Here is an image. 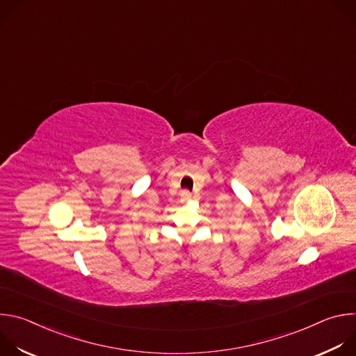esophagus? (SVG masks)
Here are the masks:
<instances>
[{
	"label": "esophagus",
	"instance_id": "1",
	"mask_svg": "<svg viewBox=\"0 0 356 356\" xmlns=\"http://www.w3.org/2000/svg\"><path fill=\"white\" fill-rule=\"evenodd\" d=\"M190 198H191V194H190L188 191H183V193H181V200H183V201H187V200H190Z\"/></svg>",
	"mask_w": 356,
	"mask_h": 356
}]
</instances>
